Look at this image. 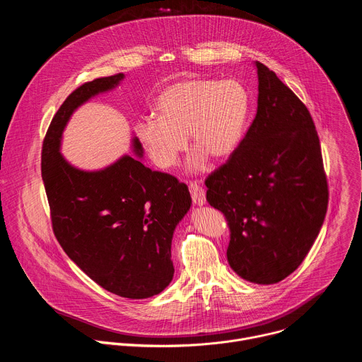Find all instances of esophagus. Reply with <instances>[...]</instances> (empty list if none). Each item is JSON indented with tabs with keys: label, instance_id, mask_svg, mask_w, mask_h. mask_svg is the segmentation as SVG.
I'll use <instances>...</instances> for the list:
<instances>
[{
	"label": "esophagus",
	"instance_id": "34e87169",
	"mask_svg": "<svg viewBox=\"0 0 362 362\" xmlns=\"http://www.w3.org/2000/svg\"><path fill=\"white\" fill-rule=\"evenodd\" d=\"M189 190H190V194H192V200L196 206H203L206 203V193L199 185L190 183Z\"/></svg>",
	"mask_w": 362,
	"mask_h": 362
}]
</instances>
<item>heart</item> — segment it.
Wrapping results in <instances>:
<instances>
[{"label":"heart","mask_w":362,"mask_h":362,"mask_svg":"<svg viewBox=\"0 0 362 362\" xmlns=\"http://www.w3.org/2000/svg\"><path fill=\"white\" fill-rule=\"evenodd\" d=\"M249 93L236 80L192 78L166 87L156 98L158 117H144L134 134L160 169L176 165L187 146L196 147L189 168L200 170L208 156L228 159L238 148L249 115Z\"/></svg>","instance_id":"heart-1"}]
</instances>
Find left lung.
Segmentation results:
<instances>
[{"mask_svg": "<svg viewBox=\"0 0 362 362\" xmlns=\"http://www.w3.org/2000/svg\"><path fill=\"white\" fill-rule=\"evenodd\" d=\"M256 116L204 185L230 229L228 262L245 281L271 285L291 275L325 219L328 186L320 139L303 103L259 62Z\"/></svg>", "mask_w": 362, "mask_h": 362, "instance_id": "8db88e82", "label": "left lung"}]
</instances>
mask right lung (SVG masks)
<instances>
[{
  "label": "right lung",
  "mask_w": 362,
  "mask_h": 362,
  "mask_svg": "<svg viewBox=\"0 0 362 362\" xmlns=\"http://www.w3.org/2000/svg\"><path fill=\"white\" fill-rule=\"evenodd\" d=\"M123 80V73L95 78L66 98L44 139L41 175L56 238L70 259L106 291L144 299L173 279L172 239L192 206L187 186L146 168L136 136V158L123 154L95 170L74 166L62 153L74 112Z\"/></svg>",
  "instance_id": "right-lung-1"
}]
</instances>
